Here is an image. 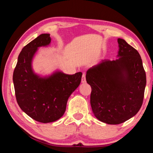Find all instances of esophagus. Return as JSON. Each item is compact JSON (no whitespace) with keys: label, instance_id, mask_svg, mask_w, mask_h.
I'll use <instances>...</instances> for the list:
<instances>
[{"label":"esophagus","instance_id":"1","mask_svg":"<svg viewBox=\"0 0 153 153\" xmlns=\"http://www.w3.org/2000/svg\"><path fill=\"white\" fill-rule=\"evenodd\" d=\"M86 82V78H85V74H83L82 75V83H85Z\"/></svg>","mask_w":153,"mask_h":153}]
</instances>
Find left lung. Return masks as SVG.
Returning <instances> with one entry per match:
<instances>
[{
    "mask_svg": "<svg viewBox=\"0 0 153 153\" xmlns=\"http://www.w3.org/2000/svg\"><path fill=\"white\" fill-rule=\"evenodd\" d=\"M115 60H102L87 71L91 87L90 102L100 122L119 124L134 117L144 98L146 74L140 54L122 39H118Z\"/></svg>",
    "mask_w": 153,
    "mask_h": 153,
    "instance_id": "1",
    "label": "left lung"
}]
</instances>
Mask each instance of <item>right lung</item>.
Instances as JSON below:
<instances>
[{
    "label": "right lung",
    "instance_id": "1",
    "mask_svg": "<svg viewBox=\"0 0 153 153\" xmlns=\"http://www.w3.org/2000/svg\"><path fill=\"white\" fill-rule=\"evenodd\" d=\"M49 33L40 35L22 48L13 74L16 100L20 108L41 123L60 119L66 111L68 98L79 85L82 72L73 75L56 70L50 75L35 72L33 60L39 48L49 46Z\"/></svg>",
    "mask_w": 153,
    "mask_h": 153
}]
</instances>
